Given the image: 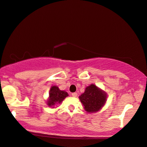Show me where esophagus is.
<instances>
[{
  "instance_id": "obj_1",
  "label": "esophagus",
  "mask_w": 147,
  "mask_h": 147,
  "mask_svg": "<svg viewBox=\"0 0 147 147\" xmlns=\"http://www.w3.org/2000/svg\"><path fill=\"white\" fill-rule=\"evenodd\" d=\"M71 95H72V96H73L74 97H77V96H78V93H76V92L72 93Z\"/></svg>"
}]
</instances>
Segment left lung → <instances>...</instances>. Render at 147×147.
<instances>
[{
	"instance_id": "obj_1",
	"label": "left lung",
	"mask_w": 147,
	"mask_h": 147,
	"mask_svg": "<svg viewBox=\"0 0 147 147\" xmlns=\"http://www.w3.org/2000/svg\"><path fill=\"white\" fill-rule=\"evenodd\" d=\"M84 109L88 113H94L99 111L105 105L107 94L105 91L91 84L85 89V92L79 97Z\"/></svg>"
}]
</instances>
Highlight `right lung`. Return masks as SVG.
<instances>
[{"instance_id": "add662e5", "label": "right lung", "mask_w": 147, "mask_h": 147, "mask_svg": "<svg viewBox=\"0 0 147 147\" xmlns=\"http://www.w3.org/2000/svg\"><path fill=\"white\" fill-rule=\"evenodd\" d=\"M68 96L66 91H61L58 87L56 86H52L49 93V98L47 101V104L49 107H54L56 104L61 103L65 97Z\"/></svg>"}]
</instances>
